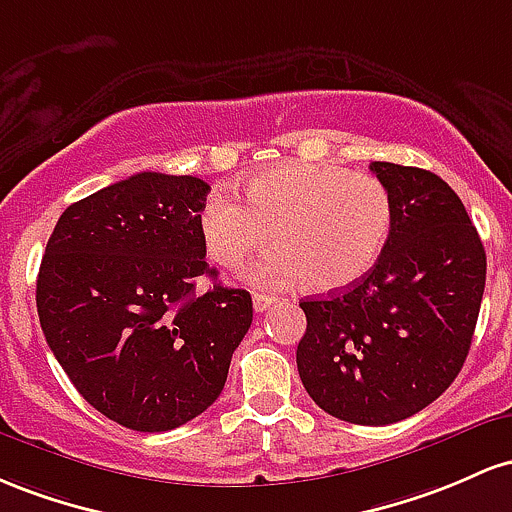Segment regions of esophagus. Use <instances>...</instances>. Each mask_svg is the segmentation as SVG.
Masks as SVG:
<instances>
[{
  "instance_id": "1",
  "label": "esophagus",
  "mask_w": 512,
  "mask_h": 512,
  "mask_svg": "<svg viewBox=\"0 0 512 512\" xmlns=\"http://www.w3.org/2000/svg\"><path fill=\"white\" fill-rule=\"evenodd\" d=\"M271 304H275V297H271V295H261V292H256V295H254V309H256L258 314L266 312V309L271 307Z\"/></svg>"
}]
</instances>
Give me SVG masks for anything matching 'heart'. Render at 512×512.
Masks as SVG:
<instances>
[{
  "mask_svg": "<svg viewBox=\"0 0 512 512\" xmlns=\"http://www.w3.org/2000/svg\"><path fill=\"white\" fill-rule=\"evenodd\" d=\"M246 203L215 191L200 212L205 249L225 268H239L271 239L280 244L251 271L258 285L304 278L317 292L343 290L375 268L389 239L394 205L370 174L331 164L287 162L244 181Z\"/></svg>",
  "mask_w": 512,
  "mask_h": 512,
  "instance_id": "obj_1",
  "label": "heart"
}]
</instances>
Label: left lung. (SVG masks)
Segmentation results:
<instances>
[{"label":"left lung","mask_w":512,"mask_h":512,"mask_svg":"<svg viewBox=\"0 0 512 512\" xmlns=\"http://www.w3.org/2000/svg\"><path fill=\"white\" fill-rule=\"evenodd\" d=\"M394 220L375 268L348 290L302 300L297 370L314 404L358 426L404 421L455 382L486 285V251L440 176L372 162Z\"/></svg>","instance_id":"8db88e82"}]
</instances>
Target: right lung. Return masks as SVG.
Listing matches in <instances>:
<instances>
[{"label": "right lung", "mask_w": 512, "mask_h": 512, "mask_svg": "<svg viewBox=\"0 0 512 512\" xmlns=\"http://www.w3.org/2000/svg\"><path fill=\"white\" fill-rule=\"evenodd\" d=\"M210 186L142 171L72 203L40 261L45 341L77 392L120 426L174 430L227 382L254 317L246 290L195 295L205 263L200 212Z\"/></svg>", "instance_id": "1"}]
</instances>
